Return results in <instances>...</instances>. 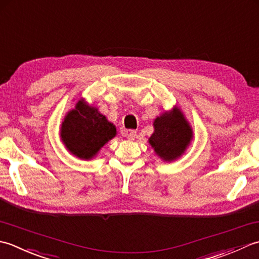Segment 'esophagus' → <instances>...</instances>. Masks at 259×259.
I'll return each mask as SVG.
<instances>
[{"mask_svg": "<svg viewBox=\"0 0 259 259\" xmlns=\"http://www.w3.org/2000/svg\"><path fill=\"white\" fill-rule=\"evenodd\" d=\"M122 135L127 137L128 140H134L136 137V132L135 131H127V130H122Z\"/></svg>", "mask_w": 259, "mask_h": 259, "instance_id": "34e87169", "label": "esophagus"}]
</instances>
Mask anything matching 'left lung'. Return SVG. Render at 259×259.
<instances>
[{
  "label": "left lung",
  "instance_id": "8db88e82",
  "mask_svg": "<svg viewBox=\"0 0 259 259\" xmlns=\"http://www.w3.org/2000/svg\"><path fill=\"white\" fill-rule=\"evenodd\" d=\"M153 127L154 132L149 137V143L164 162H173L181 157L193 140L191 125L178 106L157 116Z\"/></svg>",
  "mask_w": 259,
  "mask_h": 259
}]
</instances>
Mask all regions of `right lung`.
Segmentation results:
<instances>
[{"instance_id": "obj_1", "label": "right lung", "mask_w": 259, "mask_h": 259, "mask_svg": "<svg viewBox=\"0 0 259 259\" xmlns=\"http://www.w3.org/2000/svg\"><path fill=\"white\" fill-rule=\"evenodd\" d=\"M116 134V126L85 98L78 100L60 126V140L67 151L86 161L96 157L100 149Z\"/></svg>"}]
</instances>
